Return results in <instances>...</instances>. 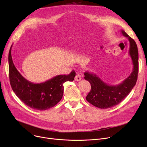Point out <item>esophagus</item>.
Listing matches in <instances>:
<instances>
[{"label": "esophagus", "mask_w": 147, "mask_h": 147, "mask_svg": "<svg viewBox=\"0 0 147 147\" xmlns=\"http://www.w3.org/2000/svg\"><path fill=\"white\" fill-rule=\"evenodd\" d=\"M82 79V77L79 74H76L75 77V80L77 82H79Z\"/></svg>", "instance_id": "esophagus-1"}]
</instances>
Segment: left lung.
<instances>
[{
  "label": "left lung",
  "mask_w": 147,
  "mask_h": 147,
  "mask_svg": "<svg viewBox=\"0 0 147 147\" xmlns=\"http://www.w3.org/2000/svg\"><path fill=\"white\" fill-rule=\"evenodd\" d=\"M122 34L127 37L130 47L129 53L132 60L133 70L123 82L118 85L111 86L104 82L99 77L90 72L84 73V79L91 85V89L86 96V100L99 109H109L119 104L132 90L136 84L138 74V51L136 42L125 32Z\"/></svg>",
  "instance_id": "obj_1"
}]
</instances>
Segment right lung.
I'll list each match as a JSON object with an SVG mask.
<instances>
[{
    "instance_id": "add662e5",
    "label": "right lung",
    "mask_w": 147,
    "mask_h": 147,
    "mask_svg": "<svg viewBox=\"0 0 147 147\" xmlns=\"http://www.w3.org/2000/svg\"><path fill=\"white\" fill-rule=\"evenodd\" d=\"M11 48L9 52V81L14 93L28 107L37 110H46L57 105L63 98V84L72 82L76 73L72 71L68 75H58L41 83H33L28 81L19 73L15 67L11 56Z\"/></svg>"
}]
</instances>
